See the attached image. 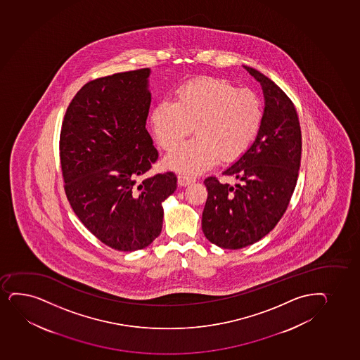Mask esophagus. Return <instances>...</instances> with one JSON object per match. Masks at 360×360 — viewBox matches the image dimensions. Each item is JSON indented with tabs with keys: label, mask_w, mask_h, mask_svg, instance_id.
<instances>
[{
	"label": "esophagus",
	"mask_w": 360,
	"mask_h": 360,
	"mask_svg": "<svg viewBox=\"0 0 360 360\" xmlns=\"http://www.w3.org/2000/svg\"><path fill=\"white\" fill-rule=\"evenodd\" d=\"M178 181L180 186L186 187L188 186V185H191V184H193V182L195 181V179L191 178V176H187V175L181 174V175H179L178 176Z\"/></svg>",
	"instance_id": "34e87169"
}]
</instances>
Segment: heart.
I'll return each mask as SVG.
<instances>
[{"label": "heart", "instance_id": "obj_1", "mask_svg": "<svg viewBox=\"0 0 360 360\" xmlns=\"http://www.w3.org/2000/svg\"><path fill=\"white\" fill-rule=\"evenodd\" d=\"M263 104L248 89L226 79L199 78L176 92L175 103L153 108L151 124L162 149L174 150L195 127L197 136L165 160L167 168L198 175L219 160L236 161L252 145L261 129Z\"/></svg>", "mask_w": 360, "mask_h": 360}]
</instances>
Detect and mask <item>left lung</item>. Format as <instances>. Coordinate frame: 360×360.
<instances>
[{
	"mask_svg": "<svg viewBox=\"0 0 360 360\" xmlns=\"http://www.w3.org/2000/svg\"><path fill=\"white\" fill-rule=\"evenodd\" d=\"M243 67L263 90L261 129L248 151L224 172L239 184L231 186L214 176L204 180L202 233L228 250L255 244L273 231L290 204L302 158V131L292 101L259 70Z\"/></svg>",
	"mask_w": 360,
	"mask_h": 360,
	"instance_id": "1",
	"label": "left lung"
}]
</instances>
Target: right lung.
<instances>
[{
	"instance_id": "add662e5",
	"label": "right lung",
	"mask_w": 360,
	"mask_h": 360,
	"mask_svg": "<svg viewBox=\"0 0 360 360\" xmlns=\"http://www.w3.org/2000/svg\"><path fill=\"white\" fill-rule=\"evenodd\" d=\"M149 68L85 84L67 108L60 158L70 207L109 248L132 252L162 231V202L176 190L172 172L139 181L158 153L145 129Z\"/></svg>"
}]
</instances>
